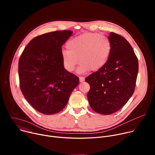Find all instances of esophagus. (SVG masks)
I'll list each match as a JSON object with an SVG mask.
<instances>
[{
    "label": "esophagus",
    "mask_w": 155,
    "mask_h": 155,
    "mask_svg": "<svg viewBox=\"0 0 155 155\" xmlns=\"http://www.w3.org/2000/svg\"><path fill=\"white\" fill-rule=\"evenodd\" d=\"M79 80L80 82H83L84 80V78L83 77H79Z\"/></svg>",
    "instance_id": "esophagus-1"
}]
</instances>
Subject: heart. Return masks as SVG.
Here are the masks:
<instances>
[{
    "mask_svg": "<svg viewBox=\"0 0 155 155\" xmlns=\"http://www.w3.org/2000/svg\"><path fill=\"white\" fill-rule=\"evenodd\" d=\"M68 50L61 53L64 68L69 72L74 71L79 60V74L90 70L97 71L106 64L112 51V43L103 35L87 32L69 40L66 44Z\"/></svg>",
    "mask_w": 155,
    "mask_h": 155,
    "instance_id": "b5f03b06",
    "label": "heart"
}]
</instances>
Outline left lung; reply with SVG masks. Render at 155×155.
Listing matches in <instances>:
<instances>
[{"label": "left lung", "instance_id": "left-lung-1", "mask_svg": "<svg viewBox=\"0 0 155 155\" xmlns=\"http://www.w3.org/2000/svg\"><path fill=\"white\" fill-rule=\"evenodd\" d=\"M112 51L106 64L85 78L90 84L87 100L96 112L112 114L133 94L139 62L133 48L121 35L110 32Z\"/></svg>", "mask_w": 155, "mask_h": 155}]
</instances>
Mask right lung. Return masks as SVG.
I'll list each match as a JSON object with an SVG mask.
<instances>
[{
  "label": "right lung",
  "mask_w": 155,
  "mask_h": 155,
  "mask_svg": "<svg viewBox=\"0 0 155 155\" xmlns=\"http://www.w3.org/2000/svg\"><path fill=\"white\" fill-rule=\"evenodd\" d=\"M71 31H58L35 37L22 53L18 64L20 89L28 102L45 115L59 112L67 105L78 78L64 69L62 46Z\"/></svg>",
  "instance_id": "add662e5"
}]
</instances>
